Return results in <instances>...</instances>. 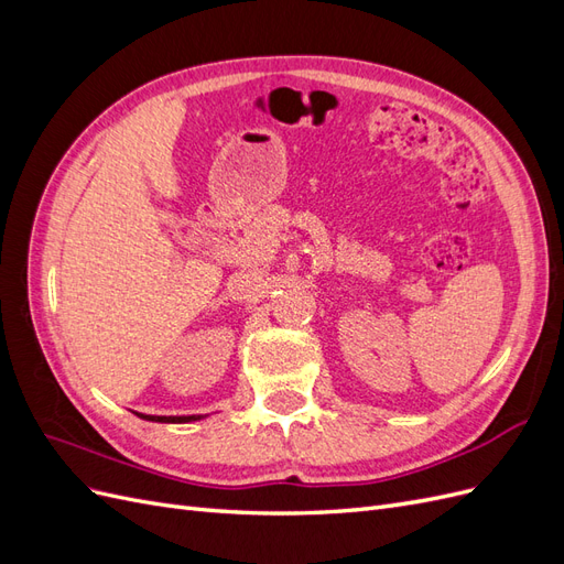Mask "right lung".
Returning a JSON list of instances; mask_svg holds the SVG:
<instances>
[{
	"instance_id": "1",
	"label": "right lung",
	"mask_w": 564,
	"mask_h": 564,
	"mask_svg": "<svg viewBox=\"0 0 564 564\" xmlns=\"http://www.w3.org/2000/svg\"><path fill=\"white\" fill-rule=\"evenodd\" d=\"M139 414V412H135ZM145 421H155V423H191V421H199L207 414H193V416H152V414H139Z\"/></svg>"
}]
</instances>
